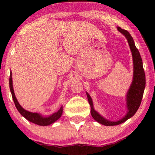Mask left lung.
Listing matches in <instances>:
<instances>
[{"label": "left lung", "instance_id": "8db88e82", "mask_svg": "<svg viewBox=\"0 0 155 155\" xmlns=\"http://www.w3.org/2000/svg\"><path fill=\"white\" fill-rule=\"evenodd\" d=\"M120 33H122L126 38H127L128 44H129L130 48L132 52V55L133 58V65H134V75H133V81L131 84L130 87L127 93V107H128V113L122 120L117 122H111L109 120H107L103 117L101 115H100L93 107L92 101L90 96L87 93V96L88 99V102L91 107V114L94 117V119L99 122L100 124H102L105 126H115L117 125L127 121L128 119H129L133 115H134L137 109L140 107L141 104V100L143 95L144 88L146 86V77L145 72L143 68L142 59H141V55L139 52L138 49L136 48L135 45L134 40L130 35V34L128 32L127 30L122 29L120 27H117Z\"/></svg>", "mask_w": 155, "mask_h": 155}]
</instances>
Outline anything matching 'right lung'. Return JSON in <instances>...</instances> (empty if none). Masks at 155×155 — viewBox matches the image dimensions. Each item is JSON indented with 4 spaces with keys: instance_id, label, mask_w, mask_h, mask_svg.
Masks as SVG:
<instances>
[{
    "instance_id": "1",
    "label": "right lung",
    "mask_w": 155,
    "mask_h": 155,
    "mask_svg": "<svg viewBox=\"0 0 155 155\" xmlns=\"http://www.w3.org/2000/svg\"><path fill=\"white\" fill-rule=\"evenodd\" d=\"M12 72L10 73V77H9V88L10 91L12 92V96L14 102L15 103V105L18 111L20 112V114L22 115L23 117H25L26 119L28 120V121L34 123V124L40 125V126H47L49 124H51L52 123L57 121L60 117L61 116L62 112H63V108L62 107L60 108L58 111L56 112L55 114L52 115L51 116L48 117H44L40 115V114H37V113H31L29 111H27V110H25L22 108V107L20 105V104L18 103L16 98H15L14 89H13V85H12Z\"/></svg>"
}]
</instances>
